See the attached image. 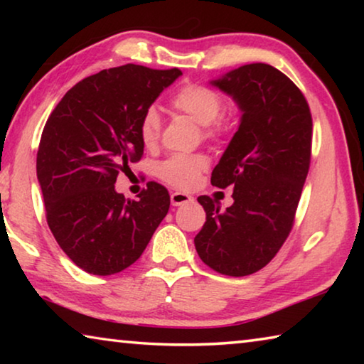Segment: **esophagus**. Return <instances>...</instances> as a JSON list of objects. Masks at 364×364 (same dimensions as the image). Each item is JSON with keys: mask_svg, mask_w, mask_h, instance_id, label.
<instances>
[{"mask_svg": "<svg viewBox=\"0 0 364 364\" xmlns=\"http://www.w3.org/2000/svg\"><path fill=\"white\" fill-rule=\"evenodd\" d=\"M170 200H171V205H183V204H189V202H193L194 199L188 194L180 193V191H176V193H171L170 196Z\"/></svg>", "mask_w": 364, "mask_h": 364, "instance_id": "esophagus-1", "label": "esophagus"}]
</instances>
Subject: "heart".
<instances>
[{
    "instance_id": "1",
    "label": "heart",
    "mask_w": 364,
    "mask_h": 364,
    "mask_svg": "<svg viewBox=\"0 0 364 364\" xmlns=\"http://www.w3.org/2000/svg\"><path fill=\"white\" fill-rule=\"evenodd\" d=\"M170 106L176 112L188 115L202 127V136L208 141L220 139L231 130L232 114L223 109L220 91L200 83H186L170 97ZM162 132V120L154 107L146 109L139 120V138L146 147L157 146ZM204 154H178L159 165V176L170 186L191 189L207 168Z\"/></svg>"
}]
</instances>
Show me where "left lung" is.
<instances>
[{
  "instance_id": "obj_1",
  "label": "left lung",
  "mask_w": 364,
  "mask_h": 364,
  "mask_svg": "<svg viewBox=\"0 0 364 364\" xmlns=\"http://www.w3.org/2000/svg\"><path fill=\"white\" fill-rule=\"evenodd\" d=\"M212 83L242 110L212 171L213 186H234V204L221 212L212 197H197L207 218L194 244L207 267L241 278L267 267L292 231L310 168L313 122L299 86L273 65H242Z\"/></svg>"
}]
</instances>
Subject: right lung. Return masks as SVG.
I'll return each instance as SVG.
<instances>
[{"instance_id": "1", "label": "right lung", "mask_w": 364, "mask_h": 364, "mask_svg": "<svg viewBox=\"0 0 364 364\" xmlns=\"http://www.w3.org/2000/svg\"><path fill=\"white\" fill-rule=\"evenodd\" d=\"M180 75L176 67H112L72 86L48 117L36 154L46 221L86 273L109 276L130 267L168 212L162 184L147 183L138 200H127L114 184L143 157L141 115Z\"/></svg>"}]
</instances>
